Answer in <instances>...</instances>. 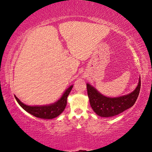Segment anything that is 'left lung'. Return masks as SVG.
Listing matches in <instances>:
<instances>
[{
	"label": "left lung",
	"instance_id": "1",
	"mask_svg": "<svg viewBox=\"0 0 152 152\" xmlns=\"http://www.w3.org/2000/svg\"><path fill=\"white\" fill-rule=\"evenodd\" d=\"M86 86L92 109L100 117H110L119 115L133 106L140 93L141 78L140 77L138 85L132 92L115 98L104 96L89 84H86Z\"/></svg>",
	"mask_w": 152,
	"mask_h": 152
}]
</instances>
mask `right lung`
Listing matches in <instances>:
<instances>
[{
  "mask_svg": "<svg viewBox=\"0 0 152 152\" xmlns=\"http://www.w3.org/2000/svg\"><path fill=\"white\" fill-rule=\"evenodd\" d=\"M73 85L70 86L66 90L62 96H61L58 101L53 104L49 105H43V106H29L20 101L18 98L15 96L18 103L25 110L31 115L36 117L42 118L45 119H51L59 116L65 109L67 104V98L72 88Z\"/></svg>",
  "mask_w": 152,
  "mask_h": 152,
  "instance_id": "1",
  "label": "right lung"
}]
</instances>
